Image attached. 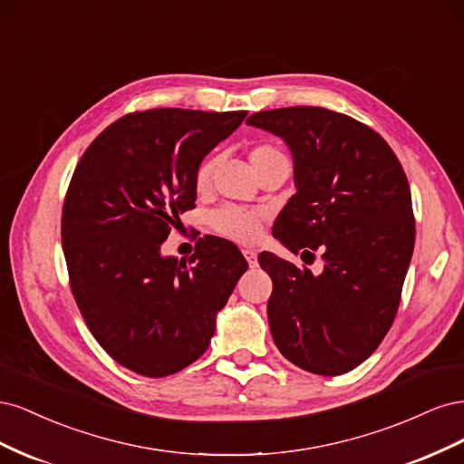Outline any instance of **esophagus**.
Listing matches in <instances>:
<instances>
[{"instance_id": "1", "label": "esophagus", "mask_w": 464, "mask_h": 464, "mask_svg": "<svg viewBox=\"0 0 464 464\" xmlns=\"http://www.w3.org/2000/svg\"><path fill=\"white\" fill-rule=\"evenodd\" d=\"M244 257L247 259L249 266H257V254H256V251H251V249H244Z\"/></svg>"}]
</instances>
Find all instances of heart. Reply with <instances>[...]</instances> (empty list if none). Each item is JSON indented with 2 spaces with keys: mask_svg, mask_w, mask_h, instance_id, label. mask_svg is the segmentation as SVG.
Segmentation results:
<instances>
[{
  "mask_svg": "<svg viewBox=\"0 0 464 464\" xmlns=\"http://www.w3.org/2000/svg\"><path fill=\"white\" fill-rule=\"evenodd\" d=\"M285 160H288L285 157V152L273 143H256L249 149V164L257 176L265 170V168H269L276 162H285ZM217 164H218V157H215V154H208L207 159L201 160L198 170H195V188H198V191H205L210 186V179H213ZM259 222H261V217L257 213H251V210H244L237 207L220 208L213 215V218H210V224H213V228L217 232L242 244L254 242L259 236Z\"/></svg>",
  "mask_w": 464,
  "mask_h": 464,
  "instance_id": "b5f03b06",
  "label": "heart"
}]
</instances>
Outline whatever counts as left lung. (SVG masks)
Returning a JSON list of instances; mask_svg holds the SVG:
<instances>
[{
    "label": "left lung",
    "instance_id": "8db88e82",
    "mask_svg": "<svg viewBox=\"0 0 464 464\" xmlns=\"http://www.w3.org/2000/svg\"><path fill=\"white\" fill-rule=\"evenodd\" d=\"M247 125L285 139L296 193L273 236L292 254L323 259V273L259 256L273 280V341L294 366L341 375L370 358L392 325L414 249L409 179L385 139L317 106L265 110ZM305 261V259H304Z\"/></svg>",
    "mask_w": 464,
    "mask_h": 464
}]
</instances>
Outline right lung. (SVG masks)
I'll list each match as a JSON object with an SVG mask.
<instances>
[{
    "label": "right lung",
    "instance_id": "1",
    "mask_svg": "<svg viewBox=\"0 0 464 464\" xmlns=\"http://www.w3.org/2000/svg\"><path fill=\"white\" fill-rule=\"evenodd\" d=\"M246 116L133 111L108 125L75 168L62 215L69 285L98 344L139 375L166 377L198 360L247 269L222 237H201L189 261L160 254L178 215L195 207L198 166Z\"/></svg>",
    "mask_w": 464,
    "mask_h": 464
}]
</instances>
